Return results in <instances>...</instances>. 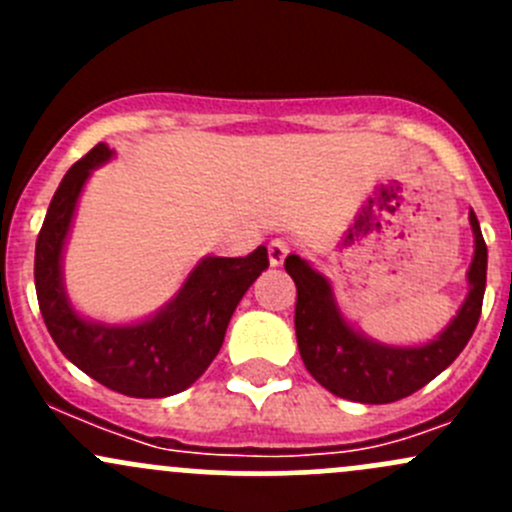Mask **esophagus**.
I'll list each match as a JSON object with an SVG mask.
<instances>
[{
    "mask_svg": "<svg viewBox=\"0 0 512 512\" xmlns=\"http://www.w3.org/2000/svg\"><path fill=\"white\" fill-rule=\"evenodd\" d=\"M267 255H270V265L280 267L285 262V257L289 255V242L282 240V237H275V240L267 245Z\"/></svg>",
    "mask_w": 512,
    "mask_h": 512,
    "instance_id": "obj_1",
    "label": "esophagus"
}]
</instances>
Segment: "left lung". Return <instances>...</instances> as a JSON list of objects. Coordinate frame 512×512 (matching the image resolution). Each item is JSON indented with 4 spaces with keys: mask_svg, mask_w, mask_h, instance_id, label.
<instances>
[{
    "mask_svg": "<svg viewBox=\"0 0 512 512\" xmlns=\"http://www.w3.org/2000/svg\"><path fill=\"white\" fill-rule=\"evenodd\" d=\"M468 220L476 242L466 275L468 294L446 329L418 347H389L364 337L339 312L327 277L299 255L287 257L285 270L297 285V347L307 371L324 389L359 404H391L436 379L466 349L480 319L488 270V247L473 210Z\"/></svg>",
    "mask_w": 512,
    "mask_h": 512,
    "instance_id": "obj_1",
    "label": "left lung"
}]
</instances>
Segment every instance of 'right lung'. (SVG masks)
I'll return each instance as SVG.
<instances>
[{
    "label": "right lung",
    "mask_w": 512,
    "mask_h": 512,
    "mask_svg": "<svg viewBox=\"0 0 512 512\" xmlns=\"http://www.w3.org/2000/svg\"><path fill=\"white\" fill-rule=\"evenodd\" d=\"M111 156V148L98 143L71 165L56 188L36 237V299L51 339L71 364L118 394L163 399L188 389L205 374L223 347L242 294L267 270L270 260L265 245L247 257H203L178 294L153 317L133 324H103L81 317L66 297L61 260L81 190L91 170Z\"/></svg>",
    "instance_id": "obj_1"
}]
</instances>
